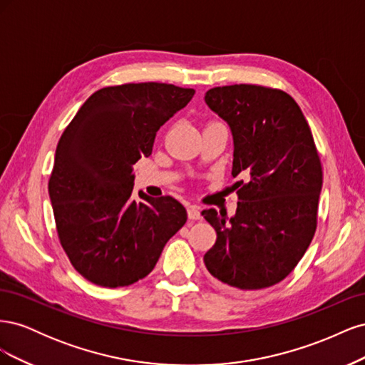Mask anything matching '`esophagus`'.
I'll return each instance as SVG.
<instances>
[{"label":"esophagus","mask_w":365,"mask_h":365,"mask_svg":"<svg viewBox=\"0 0 365 365\" xmlns=\"http://www.w3.org/2000/svg\"><path fill=\"white\" fill-rule=\"evenodd\" d=\"M187 216H189V219H190V220H197V219H201V210H200V207L190 205L189 208H187Z\"/></svg>","instance_id":"esophagus-1"}]
</instances>
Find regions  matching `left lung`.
I'll list each match as a JSON object with an SVG mask.
<instances>
[{
  "mask_svg": "<svg viewBox=\"0 0 365 365\" xmlns=\"http://www.w3.org/2000/svg\"><path fill=\"white\" fill-rule=\"evenodd\" d=\"M205 103L233 134L236 215L215 208L202 215L216 242L204 263L231 289L269 288L292 272L317 230L323 170L311 128L294 98L260 85L216 86Z\"/></svg>",
  "mask_w": 365,
  "mask_h": 365,
  "instance_id": "left-lung-1",
  "label": "left lung"
}]
</instances>
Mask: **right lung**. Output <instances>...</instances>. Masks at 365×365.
Wrapping results in <instances>:
<instances>
[{
	"label": "right lung",
	"mask_w": 365,
	"mask_h": 365,
	"mask_svg": "<svg viewBox=\"0 0 365 365\" xmlns=\"http://www.w3.org/2000/svg\"><path fill=\"white\" fill-rule=\"evenodd\" d=\"M195 90L145 82L106 86L81 106L54 155L48 193L63 251L86 280L129 286L155 268L187 220L172 196H132L134 164Z\"/></svg>",
	"instance_id": "obj_1"
}]
</instances>
